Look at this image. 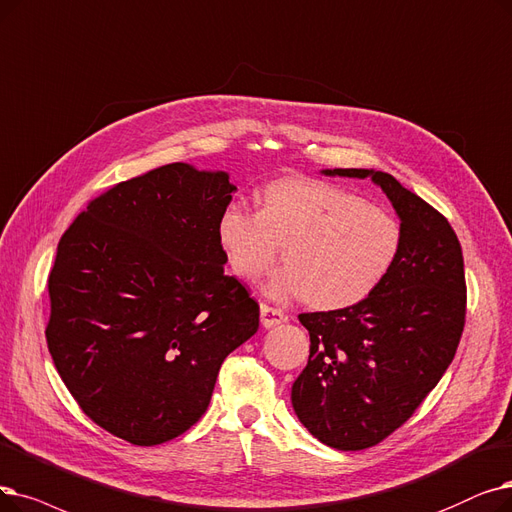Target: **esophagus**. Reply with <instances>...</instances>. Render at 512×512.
Returning <instances> with one entry per match:
<instances>
[{"mask_svg":"<svg viewBox=\"0 0 512 512\" xmlns=\"http://www.w3.org/2000/svg\"><path fill=\"white\" fill-rule=\"evenodd\" d=\"M259 309H261V324H263L265 328H274V326L286 322V318H288L282 309L270 307L268 303H261Z\"/></svg>","mask_w":512,"mask_h":512,"instance_id":"obj_1","label":"esophagus"}]
</instances>
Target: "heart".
<instances>
[{"mask_svg": "<svg viewBox=\"0 0 512 512\" xmlns=\"http://www.w3.org/2000/svg\"><path fill=\"white\" fill-rule=\"evenodd\" d=\"M215 234L240 280L268 272L284 244L288 263L265 282V293L280 301L307 297L322 309L368 299L393 270L404 240L393 213L311 177H284L265 186L259 211L226 205Z\"/></svg>", "mask_w": 512, "mask_h": 512, "instance_id": "heart-1", "label": "heart"}]
</instances>
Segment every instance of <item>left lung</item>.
Returning a JSON list of instances; mask_svg holds the SVG:
<instances>
[{"label":"left lung","mask_w":512,"mask_h":512,"mask_svg":"<svg viewBox=\"0 0 512 512\" xmlns=\"http://www.w3.org/2000/svg\"><path fill=\"white\" fill-rule=\"evenodd\" d=\"M370 177L402 221V251L389 276L358 305L299 314L309 360L293 383L303 427L330 448L381 443L414 414L452 364L466 314L456 232L437 209L374 169H324Z\"/></svg>","instance_id":"obj_1"}]
</instances>
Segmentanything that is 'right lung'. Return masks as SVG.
<instances>
[{
	"label": "right lung",
	"mask_w": 512,
	"mask_h": 512,
	"mask_svg": "<svg viewBox=\"0 0 512 512\" xmlns=\"http://www.w3.org/2000/svg\"><path fill=\"white\" fill-rule=\"evenodd\" d=\"M234 190L226 171L163 165L94 198L58 242L54 366L79 408L133 446L198 422L221 364L259 328L215 234Z\"/></svg>",
	"instance_id": "right-lung-1"
}]
</instances>
